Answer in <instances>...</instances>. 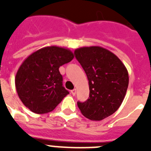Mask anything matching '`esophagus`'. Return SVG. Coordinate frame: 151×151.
<instances>
[{"label": "esophagus", "mask_w": 151, "mask_h": 151, "mask_svg": "<svg viewBox=\"0 0 151 151\" xmlns=\"http://www.w3.org/2000/svg\"><path fill=\"white\" fill-rule=\"evenodd\" d=\"M76 92H77V90H76V89H73V90H72V91H71V94L73 95V96H75Z\"/></svg>", "instance_id": "34e87169"}]
</instances>
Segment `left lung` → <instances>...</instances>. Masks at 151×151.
Listing matches in <instances>:
<instances>
[{
  "instance_id": "obj_1",
  "label": "left lung",
  "mask_w": 151,
  "mask_h": 151,
  "mask_svg": "<svg viewBox=\"0 0 151 151\" xmlns=\"http://www.w3.org/2000/svg\"><path fill=\"white\" fill-rule=\"evenodd\" d=\"M89 85V98L78 102L81 112L92 121L109 117L122 105L129 86V73L118 57L99 46L82 47L74 51Z\"/></svg>"
}]
</instances>
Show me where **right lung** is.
I'll list each match as a JSON object with an SVG mask.
<instances>
[{"instance_id":"add662e5","label":"right lung","mask_w":151,"mask_h":151,"mask_svg":"<svg viewBox=\"0 0 151 151\" xmlns=\"http://www.w3.org/2000/svg\"><path fill=\"white\" fill-rule=\"evenodd\" d=\"M68 48L48 46L29 55L18 70L15 88L22 103L38 114L51 112L69 92L63 86L59 66L73 59Z\"/></svg>"}]
</instances>
